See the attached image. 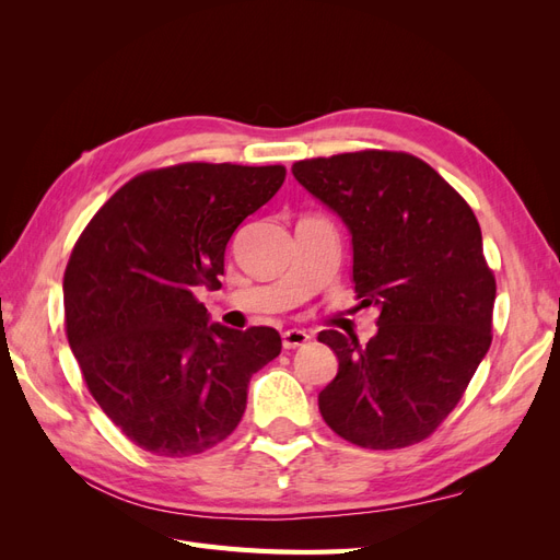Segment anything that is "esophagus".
Listing matches in <instances>:
<instances>
[{
	"mask_svg": "<svg viewBox=\"0 0 560 560\" xmlns=\"http://www.w3.org/2000/svg\"><path fill=\"white\" fill-rule=\"evenodd\" d=\"M311 341V334L303 331V329H287L282 331V348L284 350H292V348H299L303 343Z\"/></svg>",
	"mask_w": 560,
	"mask_h": 560,
	"instance_id": "34e87169",
	"label": "esophagus"
}]
</instances>
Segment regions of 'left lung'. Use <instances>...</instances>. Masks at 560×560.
Wrapping results in <instances>:
<instances>
[{
	"label": "left lung",
	"mask_w": 560,
	"mask_h": 560,
	"mask_svg": "<svg viewBox=\"0 0 560 560\" xmlns=\"http://www.w3.org/2000/svg\"><path fill=\"white\" fill-rule=\"evenodd\" d=\"M292 175L346 224L354 292L381 313L366 346L319 331L338 360L319 413L362 448L422 442L490 348L495 278L477 217L428 163L397 151L299 161Z\"/></svg>",
	"instance_id": "8db88e82"
}]
</instances>
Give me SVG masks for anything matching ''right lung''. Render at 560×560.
<instances>
[{"label": "right lung", "instance_id": "add662e5", "mask_svg": "<svg viewBox=\"0 0 560 560\" xmlns=\"http://www.w3.org/2000/svg\"><path fill=\"white\" fill-rule=\"evenodd\" d=\"M282 165L182 163L130 179L97 214L62 280L67 341L91 395L132 444L165 457L238 428L252 374L280 334L210 322L233 231L278 194Z\"/></svg>", "mask_w": 560, "mask_h": 560}]
</instances>
